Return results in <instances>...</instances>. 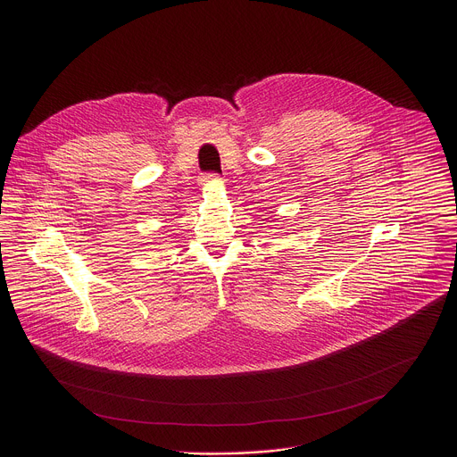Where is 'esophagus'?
Masks as SVG:
<instances>
[{"label": "esophagus", "instance_id": "1", "mask_svg": "<svg viewBox=\"0 0 457 457\" xmlns=\"http://www.w3.org/2000/svg\"><path fill=\"white\" fill-rule=\"evenodd\" d=\"M207 178H214V174H207Z\"/></svg>", "mask_w": 457, "mask_h": 457}]
</instances>
